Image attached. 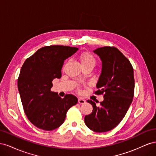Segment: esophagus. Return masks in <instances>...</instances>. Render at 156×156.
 Instances as JSON below:
<instances>
[{"mask_svg":"<svg viewBox=\"0 0 156 156\" xmlns=\"http://www.w3.org/2000/svg\"><path fill=\"white\" fill-rule=\"evenodd\" d=\"M78 102L79 103H80V104H84V103H85L86 101L83 100V99H81V98H79L78 100Z\"/></svg>","mask_w":156,"mask_h":156,"instance_id":"obj_1","label":"esophagus"}]
</instances>
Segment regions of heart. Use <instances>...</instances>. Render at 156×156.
I'll return each mask as SVG.
<instances>
[{
	"instance_id": "b5f03b06",
	"label": "heart",
	"mask_w": 156,
	"mask_h": 156,
	"mask_svg": "<svg viewBox=\"0 0 156 156\" xmlns=\"http://www.w3.org/2000/svg\"><path fill=\"white\" fill-rule=\"evenodd\" d=\"M79 58L82 67L90 66L94 68L96 64V57L89 52H84V53H81L79 56Z\"/></svg>"
}]
</instances>
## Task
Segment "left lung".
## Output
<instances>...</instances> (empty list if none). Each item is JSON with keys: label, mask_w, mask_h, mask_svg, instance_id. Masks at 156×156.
<instances>
[{"label": "left lung", "mask_w": 156, "mask_h": 156, "mask_svg": "<svg viewBox=\"0 0 156 156\" xmlns=\"http://www.w3.org/2000/svg\"><path fill=\"white\" fill-rule=\"evenodd\" d=\"M102 61V70L96 87L97 95L104 100L93 107L91 114L84 117L91 130L101 133L114 129L124 119L133 101L135 89L133 68L129 60L115 47H103L94 50Z\"/></svg>", "instance_id": "8db88e82"}]
</instances>
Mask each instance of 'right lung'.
<instances>
[{"label":"right lung","instance_id":"obj_1","mask_svg":"<svg viewBox=\"0 0 156 156\" xmlns=\"http://www.w3.org/2000/svg\"><path fill=\"white\" fill-rule=\"evenodd\" d=\"M77 50L69 46H45L23 64L17 80L19 92L27 119L37 128H57L63 124L69 108L77 103L72 94L62 98L51 90L53 80L62 76L64 60Z\"/></svg>","mask_w":156,"mask_h":156}]
</instances>
